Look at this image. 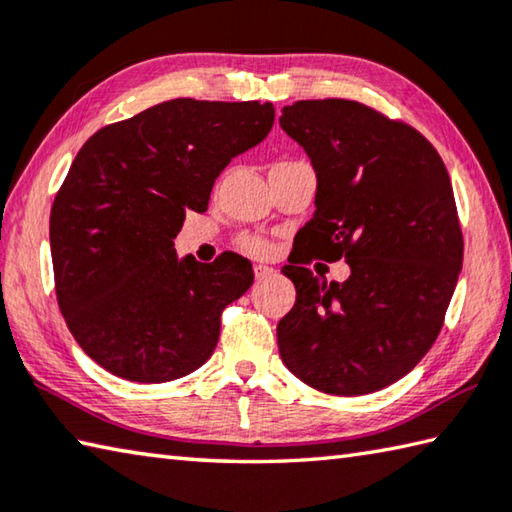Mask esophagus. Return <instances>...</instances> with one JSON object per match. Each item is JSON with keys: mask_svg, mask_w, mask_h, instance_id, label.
<instances>
[{"mask_svg": "<svg viewBox=\"0 0 512 512\" xmlns=\"http://www.w3.org/2000/svg\"><path fill=\"white\" fill-rule=\"evenodd\" d=\"M273 273H275V268L266 266V264H257L255 266V277H257V280H266V277H271Z\"/></svg>", "mask_w": 512, "mask_h": 512, "instance_id": "34e87169", "label": "esophagus"}]
</instances>
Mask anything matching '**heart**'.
Returning a JSON list of instances; mask_svg holds the SVG:
<instances>
[{"label": "heart", "instance_id": "1", "mask_svg": "<svg viewBox=\"0 0 512 512\" xmlns=\"http://www.w3.org/2000/svg\"><path fill=\"white\" fill-rule=\"evenodd\" d=\"M239 248L244 250V253H248V255L262 257V255H268V250H271V244H268V241L264 237H259V235H241L239 237Z\"/></svg>", "mask_w": 512, "mask_h": 512}]
</instances>
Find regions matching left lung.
I'll list each match as a JSON object with an SVG mask.
<instances>
[{"label":"left lung","mask_w":512,"mask_h":512,"mask_svg":"<svg viewBox=\"0 0 512 512\" xmlns=\"http://www.w3.org/2000/svg\"><path fill=\"white\" fill-rule=\"evenodd\" d=\"M280 125L318 172L315 212L300 230L309 253L282 268L295 304L277 324L284 365L324 394L378 392L439 338L463 264L450 174L434 145L356 100H297ZM315 256L352 268L327 285Z\"/></svg>","instance_id":"obj_1"}]
</instances>
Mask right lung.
Listing matches in <instances>:
<instances>
[{
    "label": "right lung",
    "instance_id": "obj_1",
    "mask_svg": "<svg viewBox=\"0 0 512 512\" xmlns=\"http://www.w3.org/2000/svg\"><path fill=\"white\" fill-rule=\"evenodd\" d=\"M273 120L271 102L176 98L82 145L51 208L55 295L73 338L109 374L167 383L212 356L221 313L253 284V266L235 253L176 259L172 239Z\"/></svg>",
    "mask_w": 512,
    "mask_h": 512
}]
</instances>
